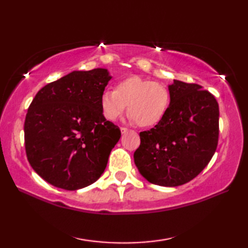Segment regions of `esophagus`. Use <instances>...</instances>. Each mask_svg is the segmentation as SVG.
Returning a JSON list of instances; mask_svg holds the SVG:
<instances>
[{"label": "esophagus", "mask_w": 248, "mask_h": 248, "mask_svg": "<svg viewBox=\"0 0 248 248\" xmlns=\"http://www.w3.org/2000/svg\"><path fill=\"white\" fill-rule=\"evenodd\" d=\"M120 131H121V133H125V132H128V131H129V129L128 128H124V127H121L120 128Z\"/></svg>", "instance_id": "1"}]
</instances>
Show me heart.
I'll list each match as a JSON object with an SVG mask.
<instances>
[{"label":"heart","mask_w":248,"mask_h":248,"mask_svg":"<svg viewBox=\"0 0 248 248\" xmlns=\"http://www.w3.org/2000/svg\"><path fill=\"white\" fill-rule=\"evenodd\" d=\"M170 104V93L162 84L138 76L125 78L116 84L115 91H105L101 108L105 117L117 119L128 105L130 119L140 127L160 123Z\"/></svg>","instance_id":"b5f03b06"}]
</instances>
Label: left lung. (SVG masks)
Returning a JSON list of instances; mask_svg holds the SVG:
<instances>
[{
	"instance_id": "left-lung-1",
	"label": "left lung",
	"mask_w": 248,
	"mask_h": 248,
	"mask_svg": "<svg viewBox=\"0 0 248 248\" xmlns=\"http://www.w3.org/2000/svg\"><path fill=\"white\" fill-rule=\"evenodd\" d=\"M170 104L160 123L140 133L134 162L141 176L161 186H178L198 176L218 141L217 99L198 84L173 80Z\"/></svg>"
}]
</instances>
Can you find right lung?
<instances>
[{
	"label": "right lung",
	"instance_id": "right-lung-1",
	"mask_svg": "<svg viewBox=\"0 0 248 248\" xmlns=\"http://www.w3.org/2000/svg\"><path fill=\"white\" fill-rule=\"evenodd\" d=\"M107 69L72 71L36 93L24 121L26 156L56 187L76 191L97 181L121 133L104 117Z\"/></svg>",
	"mask_w": 248,
	"mask_h": 248
}]
</instances>
